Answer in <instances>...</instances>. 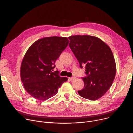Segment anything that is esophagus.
Listing matches in <instances>:
<instances>
[{"mask_svg": "<svg viewBox=\"0 0 133 133\" xmlns=\"http://www.w3.org/2000/svg\"><path fill=\"white\" fill-rule=\"evenodd\" d=\"M69 79L70 80V81H73L74 79H75V77H69Z\"/></svg>", "mask_w": 133, "mask_h": 133, "instance_id": "1", "label": "esophagus"}]
</instances>
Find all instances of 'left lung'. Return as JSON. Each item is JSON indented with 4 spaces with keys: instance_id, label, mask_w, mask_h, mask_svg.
Segmentation results:
<instances>
[{
    "instance_id": "1",
    "label": "left lung",
    "mask_w": 133,
    "mask_h": 133,
    "mask_svg": "<svg viewBox=\"0 0 133 133\" xmlns=\"http://www.w3.org/2000/svg\"><path fill=\"white\" fill-rule=\"evenodd\" d=\"M69 45L81 68L85 65L83 89L78 91L82 97L90 100L101 98L109 89L115 79L116 65L111 50L99 38L90 35L68 37Z\"/></svg>"
}]
</instances>
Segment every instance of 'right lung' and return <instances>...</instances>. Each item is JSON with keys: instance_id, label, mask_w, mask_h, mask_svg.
Returning a JSON list of instances; mask_svg holds the SVG:
<instances>
[{"instance_id": "1", "label": "right lung", "mask_w": 133, "mask_h": 133, "mask_svg": "<svg viewBox=\"0 0 133 133\" xmlns=\"http://www.w3.org/2000/svg\"><path fill=\"white\" fill-rule=\"evenodd\" d=\"M69 43L67 38L51 37L34 42L27 50L21 66V78L27 92L44 101L56 95L68 78L54 71L56 60Z\"/></svg>"}]
</instances>
